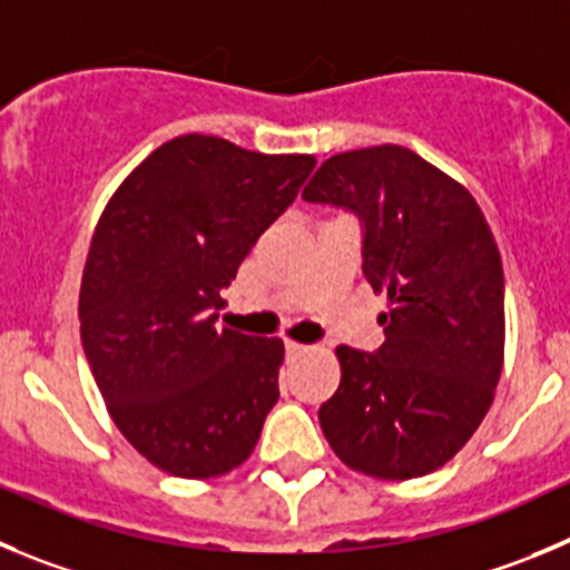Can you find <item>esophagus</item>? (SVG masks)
Wrapping results in <instances>:
<instances>
[{"instance_id":"esophagus-1","label":"esophagus","mask_w":570,"mask_h":570,"mask_svg":"<svg viewBox=\"0 0 570 570\" xmlns=\"http://www.w3.org/2000/svg\"><path fill=\"white\" fill-rule=\"evenodd\" d=\"M306 351H309V345L295 343V340H286V354H292V357H297V354H306Z\"/></svg>"}]
</instances>
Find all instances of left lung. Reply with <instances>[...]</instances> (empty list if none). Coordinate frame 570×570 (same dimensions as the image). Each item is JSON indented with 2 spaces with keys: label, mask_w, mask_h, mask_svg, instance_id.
Listing matches in <instances>:
<instances>
[{
  "label": "left lung",
  "mask_w": 570,
  "mask_h": 570,
  "mask_svg": "<svg viewBox=\"0 0 570 570\" xmlns=\"http://www.w3.org/2000/svg\"><path fill=\"white\" fill-rule=\"evenodd\" d=\"M303 199L360 213L363 273L387 295L380 351H334L340 387L317 411L323 435L368 478L430 475L472 439L501 382L498 242L459 179L391 142L328 157Z\"/></svg>",
  "instance_id": "obj_1"
}]
</instances>
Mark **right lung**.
<instances>
[{"label":"right lung","instance_id":"add662e5","mask_svg":"<svg viewBox=\"0 0 570 570\" xmlns=\"http://www.w3.org/2000/svg\"><path fill=\"white\" fill-rule=\"evenodd\" d=\"M315 163L183 135L100 213L78 297L83 354L111 422L168 475L236 470L278 402L284 343L216 328L213 309Z\"/></svg>","mask_w":570,"mask_h":570}]
</instances>
